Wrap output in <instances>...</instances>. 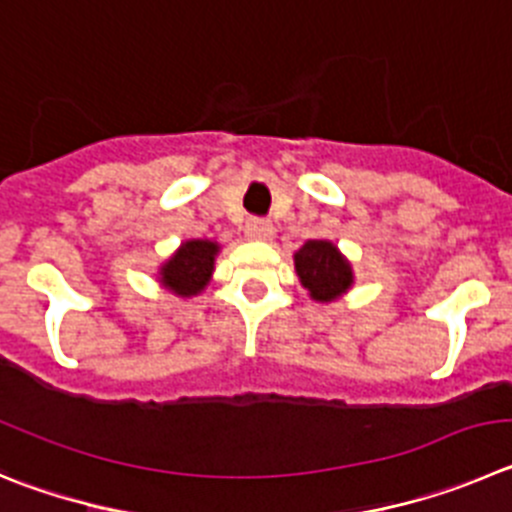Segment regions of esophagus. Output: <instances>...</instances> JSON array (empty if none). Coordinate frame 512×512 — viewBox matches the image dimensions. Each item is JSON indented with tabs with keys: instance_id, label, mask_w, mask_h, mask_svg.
<instances>
[{
	"instance_id": "34e87169",
	"label": "esophagus",
	"mask_w": 512,
	"mask_h": 512,
	"mask_svg": "<svg viewBox=\"0 0 512 512\" xmlns=\"http://www.w3.org/2000/svg\"><path fill=\"white\" fill-rule=\"evenodd\" d=\"M245 234L247 239H273L275 227L270 222H265V219H250L245 224Z\"/></svg>"
}]
</instances>
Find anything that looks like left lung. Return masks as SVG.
Here are the masks:
<instances>
[{
  "mask_svg": "<svg viewBox=\"0 0 512 512\" xmlns=\"http://www.w3.org/2000/svg\"><path fill=\"white\" fill-rule=\"evenodd\" d=\"M293 260H296V273L301 278V285L311 293L313 301H336L352 288V265L344 260L342 252L336 250L334 242L308 239Z\"/></svg>",
  "mask_w": 512,
  "mask_h": 512,
  "instance_id": "1",
  "label": "left lung"
}]
</instances>
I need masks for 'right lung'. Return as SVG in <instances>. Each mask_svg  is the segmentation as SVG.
Here are the masks:
<instances>
[{
    "instance_id": "add662e5",
    "label": "right lung",
    "mask_w": 512,
    "mask_h": 512,
    "mask_svg": "<svg viewBox=\"0 0 512 512\" xmlns=\"http://www.w3.org/2000/svg\"><path fill=\"white\" fill-rule=\"evenodd\" d=\"M219 245L211 239H188L176 250L163 267H160V283L176 296H199L209 285L214 273V257Z\"/></svg>"
}]
</instances>
